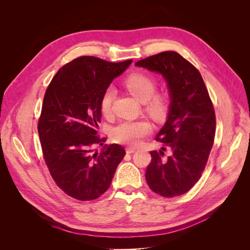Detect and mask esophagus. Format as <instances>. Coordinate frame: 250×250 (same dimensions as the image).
Listing matches in <instances>:
<instances>
[{"label":"esophagus","instance_id":"1","mask_svg":"<svg viewBox=\"0 0 250 250\" xmlns=\"http://www.w3.org/2000/svg\"><path fill=\"white\" fill-rule=\"evenodd\" d=\"M135 151H137V149L132 148V147H127V148H126V153H127V154H131V153L135 152Z\"/></svg>","mask_w":250,"mask_h":250}]
</instances>
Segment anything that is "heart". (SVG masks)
Masks as SVG:
<instances>
[{
    "label": "heart",
    "instance_id": "obj_1",
    "mask_svg": "<svg viewBox=\"0 0 250 250\" xmlns=\"http://www.w3.org/2000/svg\"><path fill=\"white\" fill-rule=\"evenodd\" d=\"M124 86L135 99L145 104L144 109L155 121L163 120L169 111L170 99L167 94L155 92L156 81L145 73H132L125 78ZM115 97V90L108 87L104 90L100 100V109L104 116H108ZM152 130L146 120L124 121L112 128L111 138L116 143L129 146H138L144 138Z\"/></svg>",
    "mask_w": 250,
    "mask_h": 250
}]
</instances>
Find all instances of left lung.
<instances>
[{
	"instance_id": "left-lung-1",
	"label": "left lung",
	"mask_w": 250,
	"mask_h": 250,
	"mask_svg": "<svg viewBox=\"0 0 250 250\" xmlns=\"http://www.w3.org/2000/svg\"><path fill=\"white\" fill-rule=\"evenodd\" d=\"M135 65L161 73L168 82V120L156 135L163 151H151L146 169L149 188L163 197L187 193L197 183L213 147L216 116L199 71L178 53L166 51L141 59ZM170 149L167 158L163 151Z\"/></svg>"
}]
</instances>
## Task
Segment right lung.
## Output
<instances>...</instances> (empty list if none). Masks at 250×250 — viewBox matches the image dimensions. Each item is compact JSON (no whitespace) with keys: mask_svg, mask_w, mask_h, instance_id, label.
I'll list each match as a JSON object with an SVG mask.
<instances>
[{"mask_svg":"<svg viewBox=\"0 0 250 250\" xmlns=\"http://www.w3.org/2000/svg\"><path fill=\"white\" fill-rule=\"evenodd\" d=\"M131 62L75 58L60 67L44 93L37 125L43 160L55 184L72 198L100 197L126 154L118 144L104 145L100 152L94 147L106 142L96 130L102 94Z\"/></svg>","mask_w":250,"mask_h":250,"instance_id":"right-lung-1","label":"right lung"}]
</instances>
